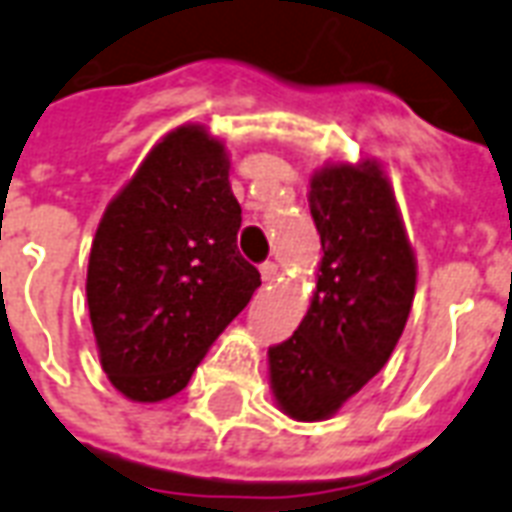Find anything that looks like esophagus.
Returning <instances> with one entry per match:
<instances>
[{
  "label": "esophagus",
  "instance_id": "obj_1",
  "mask_svg": "<svg viewBox=\"0 0 512 512\" xmlns=\"http://www.w3.org/2000/svg\"><path fill=\"white\" fill-rule=\"evenodd\" d=\"M276 273H279V265L271 263V260L260 265V276H263V282H273V279H276Z\"/></svg>",
  "mask_w": 512,
  "mask_h": 512
}]
</instances>
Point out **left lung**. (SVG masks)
Here are the masks:
<instances>
[{"mask_svg": "<svg viewBox=\"0 0 512 512\" xmlns=\"http://www.w3.org/2000/svg\"><path fill=\"white\" fill-rule=\"evenodd\" d=\"M308 206L322 239L317 290L298 330L268 349V365L279 408L319 421L392 357L413 306L416 260L376 163L317 171Z\"/></svg>", "mask_w": 512, "mask_h": 512, "instance_id": "obj_1", "label": "left lung"}]
</instances>
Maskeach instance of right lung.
I'll use <instances>...</instances> for the list:
<instances>
[{
    "mask_svg": "<svg viewBox=\"0 0 512 512\" xmlns=\"http://www.w3.org/2000/svg\"><path fill=\"white\" fill-rule=\"evenodd\" d=\"M239 228L225 147L201 126L163 136L112 198L85 292L101 368L128 400L182 392L260 287L236 247Z\"/></svg>",
    "mask_w": 512,
    "mask_h": 512,
    "instance_id": "right-lung-1",
    "label": "right lung"
}]
</instances>
